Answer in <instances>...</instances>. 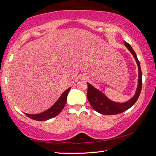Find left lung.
Masks as SVG:
<instances>
[{
    "instance_id": "1",
    "label": "left lung",
    "mask_w": 156,
    "mask_h": 156,
    "mask_svg": "<svg viewBox=\"0 0 156 156\" xmlns=\"http://www.w3.org/2000/svg\"><path fill=\"white\" fill-rule=\"evenodd\" d=\"M125 44L126 48L133 54L138 67V84L136 89V94L127 102H124V103H118V102H115L110 100L103 93L98 90V89L94 87L91 84L87 83L88 91L87 96L89 103H90L91 107L94 108L95 111L101 113V114L115 115L125 112L126 110L129 109V108L131 107L136 103L137 100L138 99L140 94L142 83L140 65V62L138 58H137L136 54L133 51V49H132L131 46L126 42H125Z\"/></svg>"
}]
</instances>
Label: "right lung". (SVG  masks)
<instances>
[{
    "label": "right lung",
    "mask_w": 156,
    "mask_h": 156,
    "mask_svg": "<svg viewBox=\"0 0 156 156\" xmlns=\"http://www.w3.org/2000/svg\"><path fill=\"white\" fill-rule=\"evenodd\" d=\"M71 87L67 89L62 94L61 96L58 99L57 101L55 102V104L51 107H50L49 109L46 110L45 112L43 113H38V114H27L25 113V115L30 118L31 119L37 121H44L49 119H51L52 118L56 117L60 113V112L64 108L65 105L67 102V94L69 91Z\"/></svg>",
    "instance_id": "obj_1"
}]
</instances>
